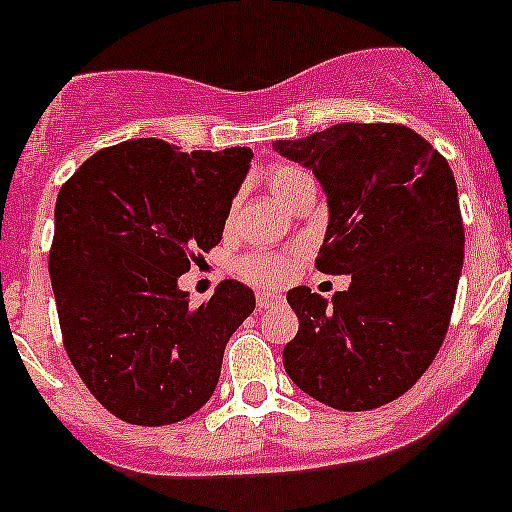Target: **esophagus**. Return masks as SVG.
<instances>
[{
	"label": "esophagus",
	"mask_w": 512,
	"mask_h": 512,
	"mask_svg": "<svg viewBox=\"0 0 512 512\" xmlns=\"http://www.w3.org/2000/svg\"><path fill=\"white\" fill-rule=\"evenodd\" d=\"M281 294H276V292H266V289H261V292H256V307L259 309H269V307H274V304H279L281 302Z\"/></svg>",
	"instance_id": "esophagus-1"
}]
</instances>
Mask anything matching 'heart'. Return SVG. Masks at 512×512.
I'll list each match as a JSON object with an SVG mask.
<instances>
[{
	"instance_id": "b5f03b06",
	"label": "heart",
	"mask_w": 512,
	"mask_h": 512,
	"mask_svg": "<svg viewBox=\"0 0 512 512\" xmlns=\"http://www.w3.org/2000/svg\"><path fill=\"white\" fill-rule=\"evenodd\" d=\"M266 182H269V190L274 192V198L289 205V208H292V203L304 190L314 187L312 177L299 170V167H292V164H276V167H271L266 172ZM294 266L297 264L289 256L251 251L238 261L236 271L241 279L251 281V284H281V281H287L292 276Z\"/></svg>"
}]
</instances>
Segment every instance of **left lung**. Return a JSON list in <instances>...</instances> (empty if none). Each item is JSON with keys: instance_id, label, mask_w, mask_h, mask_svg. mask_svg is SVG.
Segmentation results:
<instances>
[{"instance_id": "1", "label": "left lung", "mask_w": 512, "mask_h": 512, "mask_svg": "<svg viewBox=\"0 0 512 512\" xmlns=\"http://www.w3.org/2000/svg\"><path fill=\"white\" fill-rule=\"evenodd\" d=\"M325 187L330 225L314 261L350 274L332 302L297 287L289 378L337 411H370L409 391L449 330L464 225L447 159L403 124H335L276 142Z\"/></svg>"}]
</instances>
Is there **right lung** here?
Returning a JSON list of instances; mask_svg holds the SVG:
<instances>
[{
    "label": "right lung",
    "mask_w": 512,
    "mask_h": 512,
    "mask_svg": "<svg viewBox=\"0 0 512 512\" xmlns=\"http://www.w3.org/2000/svg\"><path fill=\"white\" fill-rule=\"evenodd\" d=\"M253 152L131 139L88 157L55 200L50 281L70 363L103 409L167 426L203 409L225 342L256 307L228 279L200 307L177 276L218 246Z\"/></svg>",
    "instance_id": "right-lung-1"
}]
</instances>
